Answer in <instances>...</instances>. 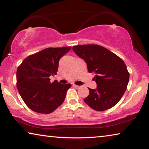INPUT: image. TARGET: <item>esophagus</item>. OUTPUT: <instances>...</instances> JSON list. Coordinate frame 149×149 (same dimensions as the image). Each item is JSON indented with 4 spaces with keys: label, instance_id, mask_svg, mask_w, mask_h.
Wrapping results in <instances>:
<instances>
[{
    "label": "esophagus",
    "instance_id": "obj_1",
    "mask_svg": "<svg viewBox=\"0 0 149 149\" xmlns=\"http://www.w3.org/2000/svg\"><path fill=\"white\" fill-rule=\"evenodd\" d=\"M73 86H74L75 88H76V89H79V88L80 87V86H79V85H75V84L73 85Z\"/></svg>",
    "mask_w": 149,
    "mask_h": 149
}]
</instances>
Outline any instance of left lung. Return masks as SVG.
I'll return each mask as SVG.
<instances>
[{
    "label": "left lung",
    "instance_id": "1",
    "mask_svg": "<svg viewBox=\"0 0 149 149\" xmlns=\"http://www.w3.org/2000/svg\"><path fill=\"white\" fill-rule=\"evenodd\" d=\"M78 56L86 62L88 72L95 74L93 80L97 87L90 89L84 100L97 111L112 108L124 94L130 74L124 62L106 48L97 45H77L72 47Z\"/></svg>",
    "mask_w": 149,
    "mask_h": 149
}]
</instances>
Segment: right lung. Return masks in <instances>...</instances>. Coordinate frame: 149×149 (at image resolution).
Segmentation results:
<instances>
[{
  "label": "right lung",
  "instance_id": "1",
  "mask_svg": "<svg viewBox=\"0 0 149 149\" xmlns=\"http://www.w3.org/2000/svg\"><path fill=\"white\" fill-rule=\"evenodd\" d=\"M71 48H47L27 56L17 68V90L34 112L50 114L64 101L71 84H60L57 80L50 83L49 77L57 74L60 59Z\"/></svg>",
  "mask_w": 149,
  "mask_h": 149
}]
</instances>
